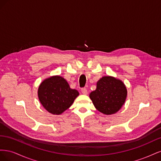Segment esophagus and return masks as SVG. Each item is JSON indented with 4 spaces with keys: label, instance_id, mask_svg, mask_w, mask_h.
Returning <instances> with one entry per match:
<instances>
[{
    "label": "esophagus",
    "instance_id": "34e87169",
    "mask_svg": "<svg viewBox=\"0 0 161 161\" xmlns=\"http://www.w3.org/2000/svg\"><path fill=\"white\" fill-rule=\"evenodd\" d=\"M81 92H82V94L86 95L87 93V90H86V89L85 88V87H84V88H82L81 89Z\"/></svg>",
    "mask_w": 161,
    "mask_h": 161
}]
</instances>
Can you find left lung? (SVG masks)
<instances>
[{
    "mask_svg": "<svg viewBox=\"0 0 161 161\" xmlns=\"http://www.w3.org/2000/svg\"><path fill=\"white\" fill-rule=\"evenodd\" d=\"M89 97L99 111L105 115L118 112L124 104L127 90L122 81L111 76H103L97 82L96 90Z\"/></svg>",
    "mask_w": 161,
    "mask_h": 161,
    "instance_id": "8db88e82",
    "label": "left lung"
}]
</instances>
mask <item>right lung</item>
I'll return each instance as SVG.
<instances>
[{"instance_id": "1", "label": "right lung", "mask_w": 161, "mask_h": 161, "mask_svg": "<svg viewBox=\"0 0 161 161\" xmlns=\"http://www.w3.org/2000/svg\"><path fill=\"white\" fill-rule=\"evenodd\" d=\"M79 95L72 89L67 81L60 76H53L43 80L38 89L40 103L48 112L60 115L69 109Z\"/></svg>"}]
</instances>
